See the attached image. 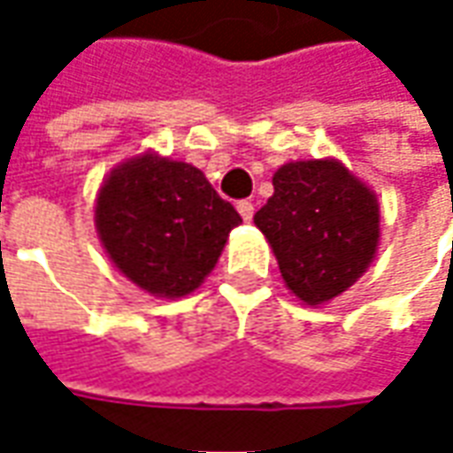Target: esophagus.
<instances>
[{"instance_id": "obj_1", "label": "esophagus", "mask_w": 453, "mask_h": 453, "mask_svg": "<svg viewBox=\"0 0 453 453\" xmlns=\"http://www.w3.org/2000/svg\"><path fill=\"white\" fill-rule=\"evenodd\" d=\"M236 209H239V214H242V219H244V221H252V217H254L252 201H239V203H236Z\"/></svg>"}]
</instances>
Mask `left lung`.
I'll return each mask as SVG.
<instances>
[{"mask_svg": "<svg viewBox=\"0 0 453 453\" xmlns=\"http://www.w3.org/2000/svg\"><path fill=\"white\" fill-rule=\"evenodd\" d=\"M254 214L288 289L310 307L333 303L368 272L380 244L375 191L338 158L280 165Z\"/></svg>", "mask_w": 453, "mask_h": 453, "instance_id": "obj_1", "label": "left lung"}]
</instances>
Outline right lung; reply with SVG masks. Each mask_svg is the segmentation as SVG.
Masks as SVG:
<instances>
[{"label":"right lung","mask_w":453,"mask_h":453,"mask_svg":"<svg viewBox=\"0 0 453 453\" xmlns=\"http://www.w3.org/2000/svg\"><path fill=\"white\" fill-rule=\"evenodd\" d=\"M239 224L203 171L156 150L120 161L96 194L97 239L108 259L158 300L199 289Z\"/></svg>","instance_id":"1"}]
</instances>
